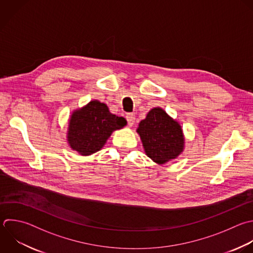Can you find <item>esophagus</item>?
Masks as SVG:
<instances>
[{"label":"esophagus","instance_id":"obj_1","mask_svg":"<svg viewBox=\"0 0 253 253\" xmlns=\"http://www.w3.org/2000/svg\"><path fill=\"white\" fill-rule=\"evenodd\" d=\"M126 119L127 125H128L129 126H131L134 124V122H135V115H134V114H126Z\"/></svg>","mask_w":253,"mask_h":253}]
</instances>
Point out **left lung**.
<instances>
[{
	"label": "left lung",
	"mask_w": 253,
	"mask_h": 253,
	"mask_svg": "<svg viewBox=\"0 0 253 253\" xmlns=\"http://www.w3.org/2000/svg\"><path fill=\"white\" fill-rule=\"evenodd\" d=\"M138 132L146 155L158 164L176 158L184 147V136L180 125L162 109L154 108L142 120Z\"/></svg>",
	"instance_id": "8db88e82"
}]
</instances>
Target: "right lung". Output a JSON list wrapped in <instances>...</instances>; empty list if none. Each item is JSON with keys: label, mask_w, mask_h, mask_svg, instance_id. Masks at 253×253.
Instances as JSON below:
<instances>
[{"label": "right lung", "mask_w": 253, "mask_h": 253, "mask_svg": "<svg viewBox=\"0 0 253 253\" xmlns=\"http://www.w3.org/2000/svg\"><path fill=\"white\" fill-rule=\"evenodd\" d=\"M126 121L110 113L107 105L92 101L73 113L69 122L68 142L81 155L99 151L112 132L125 126Z\"/></svg>", "instance_id": "right-lung-1"}]
</instances>
